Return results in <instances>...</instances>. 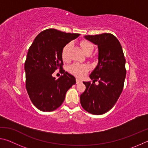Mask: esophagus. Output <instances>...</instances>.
<instances>
[{
    "instance_id": "obj_1",
    "label": "esophagus",
    "mask_w": 148,
    "mask_h": 148,
    "mask_svg": "<svg viewBox=\"0 0 148 148\" xmlns=\"http://www.w3.org/2000/svg\"><path fill=\"white\" fill-rule=\"evenodd\" d=\"M80 82H82L81 80H80V79H78V78H76V83H77V84H79V83H80Z\"/></svg>"
}]
</instances>
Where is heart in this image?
Segmentation results:
<instances>
[{
  "mask_svg": "<svg viewBox=\"0 0 148 148\" xmlns=\"http://www.w3.org/2000/svg\"><path fill=\"white\" fill-rule=\"evenodd\" d=\"M80 46H81L82 50H83L85 53L89 51H92L93 50L94 46L92 43L87 41L83 40L80 43ZM70 47V44H66L65 46L62 51V58L64 61H66L68 59V52ZM90 69V66L87 64H79L75 63L71 65L69 68V71L72 74L77 77H81L84 76L87 72H89Z\"/></svg>",
  "mask_w": 148,
  "mask_h": 148,
  "instance_id": "heart-1",
  "label": "heart"
}]
</instances>
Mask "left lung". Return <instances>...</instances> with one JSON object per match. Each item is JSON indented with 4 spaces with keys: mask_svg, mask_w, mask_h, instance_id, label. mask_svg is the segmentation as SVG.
Returning a JSON list of instances; mask_svg holds the SVG:
<instances>
[{
    "mask_svg": "<svg viewBox=\"0 0 148 148\" xmlns=\"http://www.w3.org/2000/svg\"><path fill=\"white\" fill-rule=\"evenodd\" d=\"M84 38L98 47V64L89 75L92 83L84 82L86 89L80 95V102L89 113L101 115L114 106L123 91L125 59L120 42L113 34L86 35ZM97 81L98 85L95 84Z\"/></svg>",
    "mask_w": 148,
    "mask_h": 148,
    "instance_id": "obj_1",
    "label": "left lung"
}]
</instances>
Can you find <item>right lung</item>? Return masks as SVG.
<instances>
[{"instance_id":"add662e5","label":"right lung","mask_w":148,"mask_h":148,"mask_svg":"<svg viewBox=\"0 0 148 148\" xmlns=\"http://www.w3.org/2000/svg\"><path fill=\"white\" fill-rule=\"evenodd\" d=\"M54 29L41 32L30 46L25 62L26 89L33 104L43 112H51L63 102L66 92L76 83L74 76L62 70V76H53L63 64L62 51L79 36Z\"/></svg>"}]
</instances>
